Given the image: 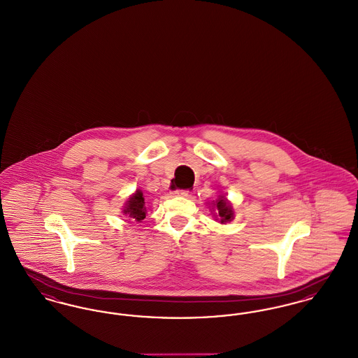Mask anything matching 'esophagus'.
Returning <instances> with one entry per match:
<instances>
[{"mask_svg": "<svg viewBox=\"0 0 358 358\" xmlns=\"http://www.w3.org/2000/svg\"><path fill=\"white\" fill-rule=\"evenodd\" d=\"M173 194H174V196H180V197H187V196H189V190H185V189H177V190L173 192Z\"/></svg>", "mask_w": 358, "mask_h": 358, "instance_id": "esophagus-1", "label": "esophagus"}]
</instances>
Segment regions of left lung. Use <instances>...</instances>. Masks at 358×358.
Here are the masks:
<instances>
[{
    "mask_svg": "<svg viewBox=\"0 0 358 358\" xmlns=\"http://www.w3.org/2000/svg\"><path fill=\"white\" fill-rule=\"evenodd\" d=\"M216 208H217V216L220 217V222H231L234 219V210L232 206L228 204L225 200H217L216 201Z\"/></svg>",
    "mask_w": 358,
    "mask_h": 358,
    "instance_id": "obj_1",
    "label": "left lung"
}]
</instances>
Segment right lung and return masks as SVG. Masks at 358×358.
<instances>
[{"label":"right lung","instance_id":"1","mask_svg":"<svg viewBox=\"0 0 358 358\" xmlns=\"http://www.w3.org/2000/svg\"><path fill=\"white\" fill-rule=\"evenodd\" d=\"M124 215H129L130 217L136 219V222H141L146 217V208H145V199L143 193L141 190H136V194H133L127 204L124 206Z\"/></svg>","mask_w":358,"mask_h":358}]
</instances>
